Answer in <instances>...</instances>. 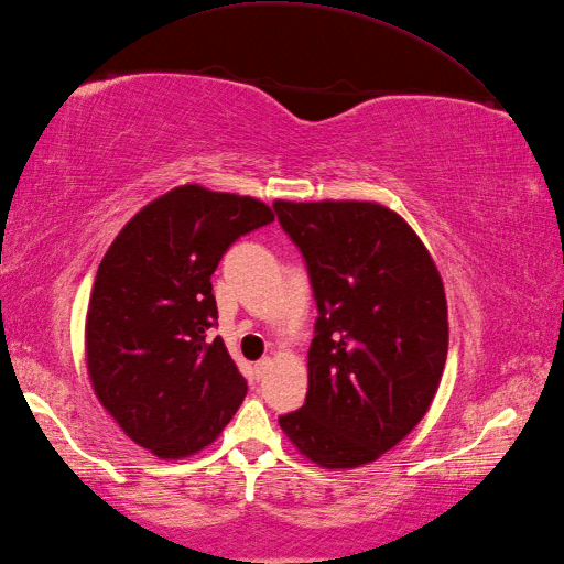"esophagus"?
Masks as SVG:
<instances>
[{"mask_svg":"<svg viewBox=\"0 0 564 564\" xmlns=\"http://www.w3.org/2000/svg\"><path fill=\"white\" fill-rule=\"evenodd\" d=\"M270 366H272V359H270V356H265V359H260V361L256 364L258 378H265V373H268V370H270Z\"/></svg>","mask_w":564,"mask_h":564,"instance_id":"34e87169","label":"esophagus"}]
</instances>
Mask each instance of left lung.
<instances>
[{"instance_id": "8db88e82", "label": "left lung", "mask_w": 564, "mask_h": 564, "mask_svg": "<svg viewBox=\"0 0 564 564\" xmlns=\"http://www.w3.org/2000/svg\"><path fill=\"white\" fill-rule=\"evenodd\" d=\"M306 258L318 321L306 404L280 416L323 469H356L400 445L431 409L447 361V299L425 243L376 200H274Z\"/></svg>"}]
</instances>
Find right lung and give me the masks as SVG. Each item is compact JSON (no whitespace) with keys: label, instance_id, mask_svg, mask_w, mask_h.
Listing matches in <instances>:
<instances>
[{"label":"right lung","instance_id":"add662e5","mask_svg":"<svg viewBox=\"0 0 564 564\" xmlns=\"http://www.w3.org/2000/svg\"><path fill=\"white\" fill-rule=\"evenodd\" d=\"M272 219L253 196L184 184L135 213L102 258L86 313L88 378L119 429L160 459L213 445L243 402L223 337L208 339L210 278L231 243Z\"/></svg>","mask_w":564,"mask_h":564}]
</instances>
